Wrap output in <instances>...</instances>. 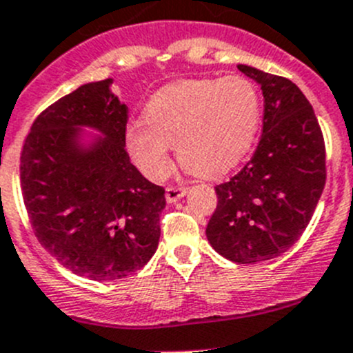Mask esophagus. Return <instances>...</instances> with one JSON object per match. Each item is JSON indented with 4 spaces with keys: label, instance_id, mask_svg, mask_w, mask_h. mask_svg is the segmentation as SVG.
<instances>
[{
    "label": "esophagus",
    "instance_id": "esophagus-1",
    "mask_svg": "<svg viewBox=\"0 0 353 353\" xmlns=\"http://www.w3.org/2000/svg\"><path fill=\"white\" fill-rule=\"evenodd\" d=\"M186 193H188V188H183V186H167L165 198H167V201H169V203H174V201L181 200V198H183Z\"/></svg>",
    "mask_w": 353,
    "mask_h": 353
}]
</instances>
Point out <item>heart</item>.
Returning <instances> with one entry per match:
<instances>
[{"mask_svg":"<svg viewBox=\"0 0 353 353\" xmlns=\"http://www.w3.org/2000/svg\"><path fill=\"white\" fill-rule=\"evenodd\" d=\"M260 117L259 88L243 75L177 81L150 98L146 123L129 122L125 143L136 165L153 181L169 174L174 143L186 169L214 177L246 155Z\"/></svg>","mask_w":353,"mask_h":353,"instance_id":"1","label":"heart"}]
</instances>
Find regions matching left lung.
Instances as JSON below:
<instances>
[{
  "label": "left lung",
  "instance_id": "8db88e82",
  "mask_svg": "<svg viewBox=\"0 0 353 353\" xmlns=\"http://www.w3.org/2000/svg\"><path fill=\"white\" fill-rule=\"evenodd\" d=\"M238 68L262 90V138L245 167L215 186L207 238L231 262L259 263L285 253L305 231L326 184V148L299 85L248 65Z\"/></svg>",
  "mask_w": 353,
  "mask_h": 353
}]
</instances>
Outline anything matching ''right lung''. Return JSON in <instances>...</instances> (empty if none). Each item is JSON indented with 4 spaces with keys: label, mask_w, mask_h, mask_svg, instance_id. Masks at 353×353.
Instances as JSON below:
<instances>
[{
    "label": "right lung",
    "mask_w": 353,
    "mask_h": 353,
    "mask_svg": "<svg viewBox=\"0 0 353 353\" xmlns=\"http://www.w3.org/2000/svg\"><path fill=\"white\" fill-rule=\"evenodd\" d=\"M110 85L84 84L41 112L20 155L34 234L63 268L94 281L122 279L152 259L165 208V190L125 152L128 107ZM81 127L102 136L84 145Z\"/></svg>",
    "instance_id": "add662e5"
}]
</instances>
